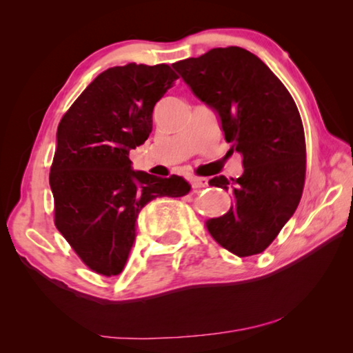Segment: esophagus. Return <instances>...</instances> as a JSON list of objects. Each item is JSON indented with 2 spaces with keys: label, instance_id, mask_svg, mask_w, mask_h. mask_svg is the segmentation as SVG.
<instances>
[{
  "label": "esophagus",
  "instance_id": "obj_1",
  "mask_svg": "<svg viewBox=\"0 0 353 353\" xmlns=\"http://www.w3.org/2000/svg\"><path fill=\"white\" fill-rule=\"evenodd\" d=\"M191 187L193 188H204L208 185L207 177H191Z\"/></svg>",
  "mask_w": 353,
  "mask_h": 353
}]
</instances>
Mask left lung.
<instances>
[{
    "instance_id": "left-lung-1",
    "label": "left lung",
    "mask_w": 353,
    "mask_h": 353,
    "mask_svg": "<svg viewBox=\"0 0 353 353\" xmlns=\"http://www.w3.org/2000/svg\"><path fill=\"white\" fill-rule=\"evenodd\" d=\"M196 97L218 113L230 151L243 155L238 179L213 177L234 205L207 229L238 256L260 254L294 214L305 182V135L294 99L261 59L238 46L213 48L172 63Z\"/></svg>"
}]
</instances>
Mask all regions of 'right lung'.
<instances>
[{
  "label": "right lung",
  "instance_id": "obj_1",
  "mask_svg": "<svg viewBox=\"0 0 353 353\" xmlns=\"http://www.w3.org/2000/svg\"><path fill=\"white\" fill-rule=\"evenodd\" d=\"M177 79L168 65L113 67L94 77L57 128L50 172L54 223L92 271L118 276L135 241L137 218L155 198H181L183 177L132 170L130 149L152 130V110Z\"/></svg>",
  "mask_w": 353,
  "mask_h": 353
}]
</instances>
